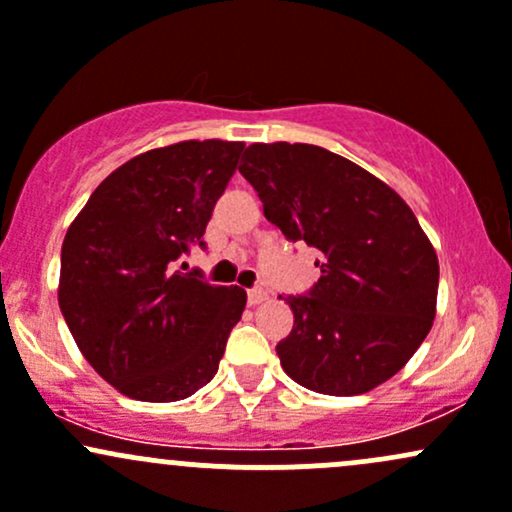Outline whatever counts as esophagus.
<instances>
[{"label":"esophagus","mask_w":512,"mask_h":512,"mask_svg":"<svg viewBox=\"0 0 512 512\" xmlns=\"http://www.w3.org/2000/svg\"><path fill=\"white\" fill-rule=\"evenodd\" d=\"M246 295H249V304H261V302L268 300V290H266V287H251V290L246 292Z\"/></svg>","instance_id":"34e87169"}]
</instances>
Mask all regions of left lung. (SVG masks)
<instances>
[{"label":"left lung","instance_id":"1","mask_svg":"<svg viewBox=\"0 0 512 512\" xmlns=\"http://www.w3.org/2000/svg\"><path fill=\"white\" fill-rule=\"evenodd\" d=\"M241 176L290 241L319 251L321 278L287 295L290 336L275 346L302 387L353 396L401 370L435 319L438 256L387 183L317 145L246 147ZM283 300V297H280Z\"/></svg>","mask_w":512,"mask_h":512}]
</instances>
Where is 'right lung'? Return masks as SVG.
I'll return each mask as SVG.
<instances>
[{
  "instance_id": "right-lung-1",
  "label": "right lung",
  "mask_w": 512,
  "mask_h": 512,
  "mask_svg": "<svg viewBox=\"0 0 512 512\" xmlns=\"http://www.w3.org/2000/svg\"><path fill=\"white\" fill-rule=\"evenodd\" d=\"M244 142L188 140L118 166L67 229L62 317L89 365L140 401H179L215 377L246 292L176 271L205 249ZM183 268V266H181Z\"/></svg>"
}]
</instances>
